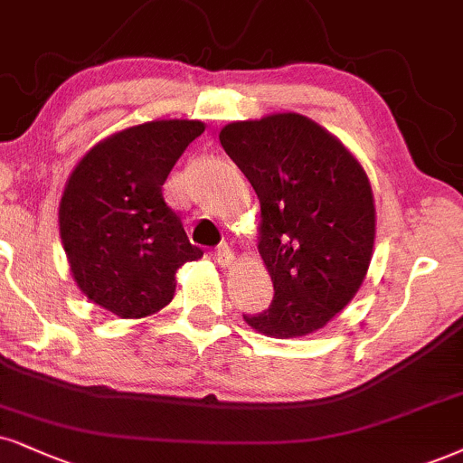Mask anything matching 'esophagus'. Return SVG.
Wrapping results in <instances>:
<instances>
[{
	"instance_id": "1",
	"label": "esophagus",
	"mask_w": 463,
	"mask_h": 463,
	"mask_svg": "<svg viewBox=\"0 0 463 463\" xmlns=\"http://www.w3.org/2000/svg\"><path fill=\"white\" fill-rule=\"evenodd\" d=\"M214 261L221 268H230V266H233L236 258H233V250L227 247V244H221V247L216 249V253H214Z\"/></svg>"
}]
</instances>
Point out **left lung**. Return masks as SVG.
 Masks as SVG:
<instances>
[{
	"label": "left lung",
	"mask_w": 463,
	"mask_h": 463,
	"mask_svg": "<svg viewBox=\"0 0 463 463\" xmlns=\"http://www.w3.org/2000/svg\"><path fill=\"white\" fill-rule=\"evenodd\" d=\"M221 146L260 199L258 249L275 298L250 328L296 339L344 311L367 277L375 203L358 158L307 116L285 111L221 128Z\"/></svg>",
	"instance_id": "left-lung-1"
}]
</instances>
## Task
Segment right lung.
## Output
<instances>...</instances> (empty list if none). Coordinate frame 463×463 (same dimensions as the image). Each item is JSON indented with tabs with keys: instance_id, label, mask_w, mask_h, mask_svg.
I'll return each mask as SVG.
<instances>
[{
	"instance_id": "obj_1",
	"label": "right lung",
	"mask_w": 463,
	"mask_h": 463,
	"mask_svg": "<svg viewBox=\"0 0 463 463\" xmlns=\"http://www.w3.org/2000/svg\"><path fill=\"white\" fill-rule=\"evenodd\" d=\"M199 119H152L118 130L83 154L60 202V238L74 283L90 302L122 319L167 307L175 272L203 250L188 242L163 184Z\"/></svg>"
}]
</instances>
